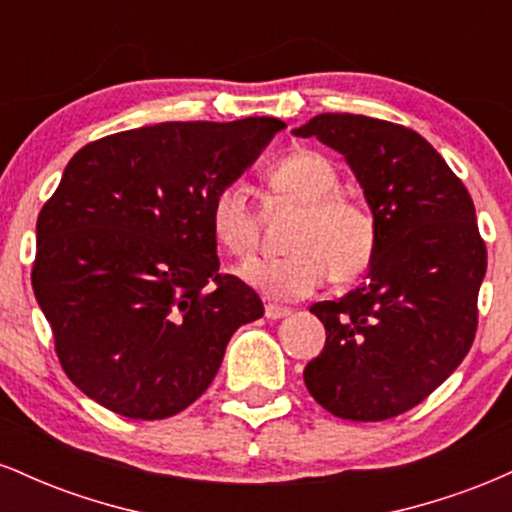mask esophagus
<instances>
[{"label":"esophagus","mask_w":512,"mask_h":512,"mask_svg":"<svg viewBox=\"0 0 512 512\" xmlns=\"http://www.w3.org/2000/svg\"><path fill=\"white\" fill-rule=\"evenodd\" d=\"M286 315H291V310L289 308H281V305H264V317H267V320H281V317H286Z\"/></svg>","instance_id":"obj_1"}]
</instances>
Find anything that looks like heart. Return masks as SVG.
<instances>
[{
  "label": "heart",
  "instance_id": "heart-1",
  "mask_svg": "<svg viewBox=\"0 0 512 512\" xmlns=\"http://www.w3.org/2000/svg\"><path fill=\"white\" fill-rule=\"evenodd\" d=\"M269 187L281 199L298 204L301 219L293 228L291 255L243 264L245 284L274 301H296L334 281H354L373 262L378 228L373 214L356 199L339 195V175L315 151H293L269 170ZM209 228L216 245L233 257L257 248L260 223L243 182H226L209 202Z\"/></svg>",
  "mask_w": 512,
  "mask_h": 512
}]
</instances>
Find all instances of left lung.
<instances>
[{
  "label": "left lung",
  "mask_w": 512,
  "mask_h": 512,
  "mask_svg": "<svg viewBox=\"0 0 512 512\" xmlns=\"http://www.w3.org/2000/svg\"><path fill=\"white\" fill-rule=\"evenodd\" d=\"M293 134L344 156L378 228L366 281L310 308L327 339L305 387L339 419H392L424 402L474 342L486 274L474 202L414 129L322 113Z\"/></svg>",
  "instance_id": "left-lung-1"
}]
</instances>
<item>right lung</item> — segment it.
<instances>
[{"instance_id": "add662e5", "label": "right lung", "mask_w": 512, "mask_h": 512, "mask_svg": "<svg viewBox=\"0 0 512 512\" xmlns=\"http://www.w3.org/2000/svg\"><path fill=\"white\" fill-rule=\"evenodd\" d=\"M286 125L161 122L76 151L35 226L33 293L69 380L127 419H168L214 380L260 296L219 274L209 202Z\"/></svg>"}]
</instances>
